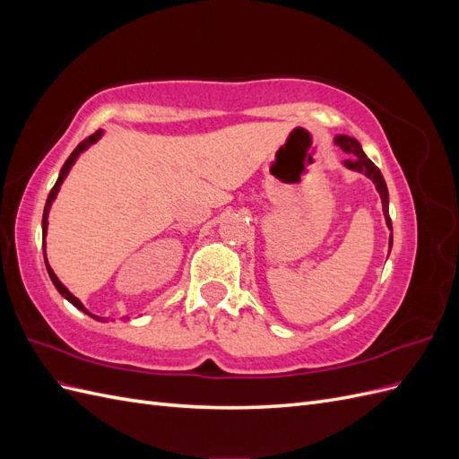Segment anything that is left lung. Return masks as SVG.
Returning a JSON list of instances; mask_svg holds the SVG:
<instances>
[{"mask_svg":"<svg viewBox=\"0 0 459 459\" xmlns=\"http://www.w3.org/2000/svg\"><path fill=\"white\" fill-rule=\"evenodd\" d=\"M335 143L346 152V155H351L349 160L342 162L346 169L368 176L371 182L375 184V189H377L381 203H383V214H385L386 228L391 230V238H388V253H391V248H393V221H391V216H388V189H386V184H385V178H383L381 170L368 159V155L362 151V145H359V142L354 140V137L339 134V135H335Z\"/></svg>","mask_w":459,"mask_h":459,"instance_id":"obj_1","label":"left lung"}]
</instances>
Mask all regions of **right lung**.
<instances>
[{
  "label": "right lung",
  "mask_w": 459,
  "mask_h": 459,
  "mask_svg": "<svg viewBox=\"0 0 459 459\" xmlns=\"http://www.w3.org/2000/svg\"><path fill=\"white\" fill-rule=\"evenodd\" d=\"M101 135H103V130H97L95 134H91L90 137H86L84 142L82 143H78V147L71 152V157L66 159V162L63 164V169H61V172H59V178H57V182H55V186H53V189L49 191V197H48V201H46V206H44V218H41V247H44V260H46V268H48V273H49V277H51V281H53V285H55V289L59 290V293L73 304V307H76L78 310H82L84 314H88V316H91L93 319H101V322H107V317H100V316H95V314H91L84 304H82L71 290H68L61 281H59V277L55 275V272L51 270V266L48 264V256H46V235H48V216H49V211H51V204H53V201H55V197H57V193H59V189H61V186H63V182H65V178L68 176V172H71V169L74 166V162H76V159L80 157V152H84L90 145H93V143H97L101 140ZM124 319H128V317H124Z\"/></svg>",
  "instance_id": "1"
}]
</instances>
